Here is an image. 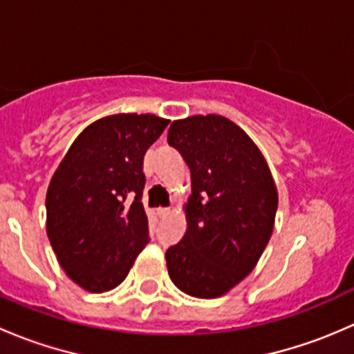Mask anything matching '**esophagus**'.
Here are the masks:
<instances>
[{"label":"esophagus","mask_w":354,"mask_h":354,"mask_svg":"<svg viewBox=\"0 0 354 354\" xmlns=\"http://www.w3.org/2000/svg\"><path fill=\"white\" fill-rule=\"evenodd\" d=\"M171 214V209H157V216L159 217H167Z\"/></svg>","instance_id":"34e87169"}]
</instances>
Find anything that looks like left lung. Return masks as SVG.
Listing matches in <instances>:
<instances>
[{"label":"left lung","mask_w":354,"mask_h":354,"mask_svg":"<svg viewBox=\"0 0 354 354\" xmlns=\"http://www.w3.org/2000/svg\"><path fill=\"white\" fill-rule=\"evenodd\" d=\"M167 144L192 173L187 233L167 248V272L187 295L217 298L255 269L269 243L276 183L255 142L219 114L173 121Z\"/></svg>","instance_id":"1"}]
</instances>
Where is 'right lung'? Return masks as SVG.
<instances>
[{"instance_id": "right-lung-1", "label": "right lung", "mask_w": 354, "mask_h": 354, "mask_svg": "<svg viewBox=\"0 0 354 354\" xmlns=\"http://www.w3.org/2000/svg\"><path fill=\"white\" fill-rule=\"evenodd\" d=\"M169 120L120 113L88 124L46 194V231L59 266L85 291L116 288L149 243L144 156Z\"/></svg>"}]
</instances>
